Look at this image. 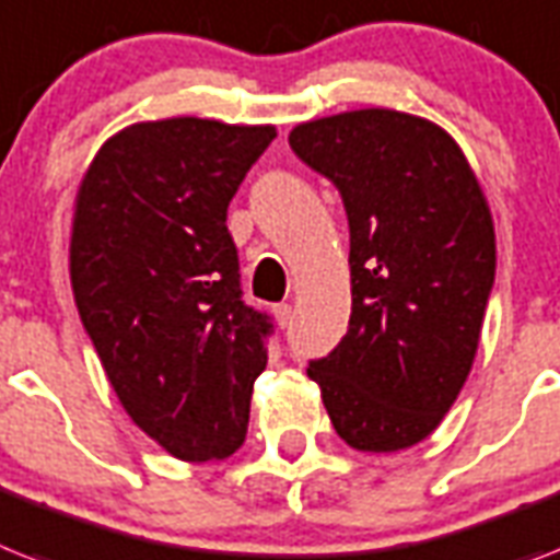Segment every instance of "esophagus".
<instances>
[{
    "label": "esophagus",
    "instance_id": "1",
    "mask_svg": "<svg viewBox=\"0 0 560 560\" xmlns=\"http://www.w3.org/2000/svg\"><path fill=\"white\" fill-rule=\"evenodd\" d=\"M291 314H294V312H291L289 303H280V306L275 308V317H277V323H280V326H289Z\"/></svg>",
    "mask_w": 560,
    "mask_h": 560
}]
</instances>
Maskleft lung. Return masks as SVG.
Wrapping results in <instances>:
<instances>
[{"instance_id":"8db88e82","label":"left lung","mask_w":560,"mask_h":560,"mask_svg":"<svg viewBox=\"0 0 560 560\" xmlns=\"http://www.w3.org/2000/svg\"><path fill=\"white\" fill-rule=\"evenodd\" d=\"M291 151L343 197L352 317L306 369L358 452L409 450L441 427L478 354L495 280V223L450 131L358 108L291 128Z\"/></svg>"}]
</instances>
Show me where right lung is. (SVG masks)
<instances>
[{
  "label": "right lung",
  "instance_id": "add662e5",
  "mask_svg": "<svg viewBox=\"0 0 560 560\" xmlns=\"http://www.w3.org/2000/svg\"><path fill=\"white\" fill-rule=\"evenodd\" d=\"M275 125L168 117L100 145L73 197L71 285L128 418L168 455L243 446L269 320L240 300L225 211Z\"/></svg>",
  "mask_w": 560,
  "mask_h": 560
}]
</instances>
